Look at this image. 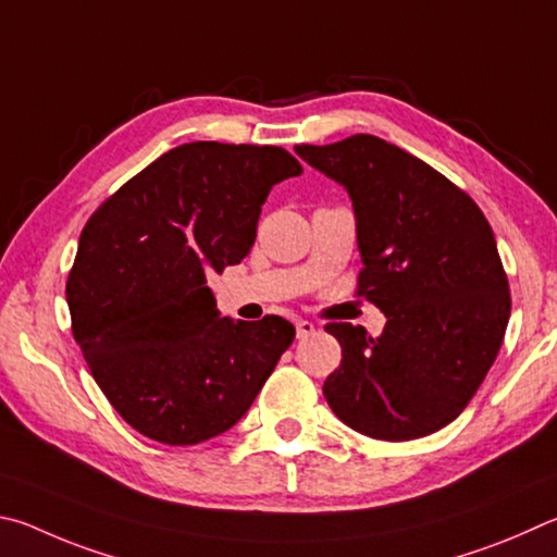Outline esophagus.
<instances>
[{
	"label": "esophagus",
	"mask_w": 557,
	"mask_h": 557,
	"mask_svg": "<svg viewBox=\"0 0 557 557\" xmlns=\"http://www.w3.org/2000/svg\"><path fill=\"white\" fill-rule=\"evenodd\" d=\"M315 333V325L310 323V320H296V335L298 337H308Z\"/></svg>",
	"instance_id": "esophagus-1"
}]
</instances>
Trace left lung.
<instances>
[{
    "label": "left lung",
    "mask_w": 557,
    "mask_h": 557,
    "mask_svg": "<svg viewBox=\"0 0 557 557\" xmlns=\"http://www.w3.org/2000/svg\"><path fill=\"white\" fill-rule=\"evenodd\" d=\"M352 200L359 296L384 333L330 323L343 362L325 379L330 408L376 441H413L453 423L484 382L511 315L490 222L443 173L372 134L296 146Z\"/></svg>",
    "instance_id": "obj_1"
}]
</instances>
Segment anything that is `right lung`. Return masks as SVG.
Returning a JSON list of instances; mask_svg holds the SVG:
<instances>
[{
	"instance_id": "1",
	"label": "right lung",
	"mask_w": 557,
	"mask_h": 557,
	"mask_svg": "<svg viewBox=\"0 0 557 557\" xmlns=\"http://www.w3.org/2000/svg\"><path fill=\"white\" fill-rule=\"evenodd\" d=\"M300 173L281 146L193 141L87 220L65 284L73 337L134 431L165 445L230 431L294 343L278 315L222 318L208 276L247 257L269 190Z\"/></svg>"
}]
</instances>
